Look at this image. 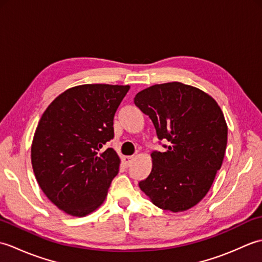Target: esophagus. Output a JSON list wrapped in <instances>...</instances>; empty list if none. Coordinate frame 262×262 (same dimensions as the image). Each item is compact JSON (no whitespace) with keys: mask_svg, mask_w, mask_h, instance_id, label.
Returning <instances> with one entry per match:
<instances>
[{"mask_svg":"<svg viewBox=\"0 0 262 262\" xmlns=\"http://www.w3.org/2000/svg\"><path fill=\"white\" fill-rule=\"evenodd\" d=\"M133 160H134V158L133 157H124L122 158V162H124V164L126 166H130L133 163Z\"/></svg>","mask_w":262,"mask_h":262,"instance_id":"obj_1","label":"esophagus"}]
</instances>
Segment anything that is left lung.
<instances>
[{"instance_id": "1", "label": "left lung", "mask_w": 262, "mask_h": 262, "mask_svg": "<svg viewBox=\"0 0 262 262\" xmlns=\"http://www.w3.org/2000/svg\"><path fill=\"white\" fill-rule=\"evenodd\" d=\"M136 107L152 120L165 152H153L152 171L138 183L159 208L185 211L196 206L213 185L223 163L227 125L209 94L180 82L144 89Z\"/></svg>"}]
</instances>
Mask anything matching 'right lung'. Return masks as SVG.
Returning a JSON list of instances; mask_svg holds the SVG:
<instances>
[{"label": "right lung", "instance_id": "obj_1", "mask_svg": "<svg viewBox=\"0 0 262 262\" xmlns=\"http://www.w3.org/2000/svg\"><path fill=\"white\" fill-rule=\"evenodd\" d=\"M129 85L70 88L48 105L31 144V164L39 187L71 216L99 208L119 171L120 159L103 145L114 138V117Z\"/></svg>", "mask_w": 262, "mask_h": 262}]
</instances>
